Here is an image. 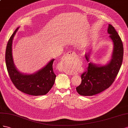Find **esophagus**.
<instances>
[{
    "label": "esophagus",
    "mask_w": 128,
    "mask_h": 128,
    "mask_svg": "<svg viewBox=\"0 0 128 128\" xmlns=\"http://www.w3.org/2000/svg\"><path fill=\"white\" fill-rule=\"evenodd\" d=\"M76 57V54L74 52H73V51H70V52H68L67 54H65V55H64L63 57H62V58H61V60H62V62H61V64H60V66L62 67V64H63V62L65 61L66 60H68V59H71V58H73V59H74V58H75ZM67 74H70V73L68 72H66Z\"/></svg>",
    "instance_id": "obj_1"
}]
</instances>
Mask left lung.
Listing matches in <instances>:
<instances>
[{
    "label": "left lung",
    "mask_w": 128,
    "mask_h": 128,
    "mask_svg": "<svg viewBox=\"0 0 128 128\" xmlns=\"http://www.w3.org/2000/svg\"><path fill=\"white\" fill-rule=\"evenodd\" d=\"M109 38L113 44L110 60L104 65L90 62L87 71L82 74V83L76 87L79 94L93 96L109 88L114 82L121 68L123 57L122 40L112 25L109 24L107 30ZM92 49L85 54L87 62L90 61Z\"/></svg>",
    "instance_id": "obj_1"
}]
</instances>
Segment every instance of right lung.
I'll return each mask as SVG.
<instances>
[{"label": "right lung", "mask_w": 128, "mask_h": 128, "mask_svg": "<svg viewBox=\"0 0 128 128\" xmlns=\"http://www.w3.org/2000/svg\"><path fill=\"white\" fill-rule=\"evenodd\" d=\"M19 28L14 32L7 44L5 61L7 71L14 86L22 92L34 96H43L49 92L55 81L56 76L52 66L54 59L50 60L46 66L33 74H24L18 70L14 63L12 43Z\"/></svg>", "instance_id": "obj_1"}]
</instances>
